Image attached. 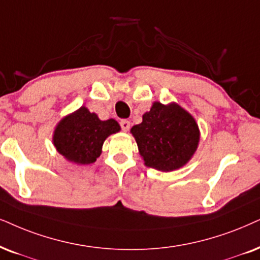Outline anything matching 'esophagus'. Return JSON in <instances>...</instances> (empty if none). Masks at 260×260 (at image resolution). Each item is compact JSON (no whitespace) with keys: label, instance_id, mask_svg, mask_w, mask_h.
<instances>
[{"label":"esophagus","instance_id":"esophagus-1","mask_svg":"<svg viewBox=\"0 0 260 260\" xmlns=\"http://www.w3.org/2000/svg\"><path fill=\"white\" fill-rule=\"evenodd\" d=\"M120 124H121V128H122L123 132H127V131L129 129V127H131V122L128 120H121Z\"/></svg>","mask_w":260,"mask_h":260}]
</instances>
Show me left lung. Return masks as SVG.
<instances>
[{"label": "left lung", "instance_id": "left-lung-1", "mask_svg": "<svg viewBox=\"0 0 260 260\" xmlns=\"http://www.w3.org/2000/svg\"><path fill=\"white\" fill-rule=\"evenodd\" d=\"M131 133L144 164L160 172H174L189 162L198 149L200 131L194 117L172 102H153L141 123Z\"/></svg>", "mask_w": 260, "mask_h": 260}]
</instances>
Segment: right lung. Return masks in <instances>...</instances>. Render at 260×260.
Segmentation results:
<instances>
[{"label":"right lung","instance_id":"obj_1","mask_svg":"<svg viewBox=\"0 0 260 260\" xmlns=\"http://www.w3.org/2000/svg\"><path fill=\"white\" fill-rule=\"evenodd\" d=\"M120 131L117 121H102L83 106L60 120L52 134V144L68 162L87 166L101 156L107 138Z\"/></svg>","mask_w":260,"mask_h":260}]
</instances>
